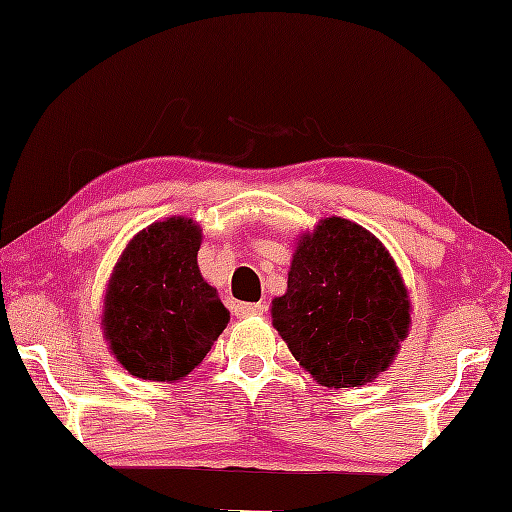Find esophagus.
Instances as JSON below:
<instances>
[{
	"label": "esophagus",
	"mask_w": 512,
	"mask_h": 512,
	"mask_svg": "<svg viewBox=\"0 0 512 512\" xmlns=\"http://www.w3.org/2000/svg\"><path fill=\"white\" fill-rule=\"evenodd\" d=\"M265 305L263 303H237L235 314L237 317H251V314H263Z\"/></svg>",
	"instance_id": "1"
}]
</instances>
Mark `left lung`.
Wrapping results in <instances>:
<instances>
[{
  "mask_svg": "<svg viewBox=\"0 0 512 512\" xmlns=\"http://www.w3.org/2000/svg\"><path fill=\"white\" fill-rule=\"evenodd\" d=\"M272 326L319 384L361 387L408 335V293L382 242L333 216L300 240Z\"/></svg>",
  "mask_w": 512,
  "mask_h": 512,
  "instance_id": "1",
  "label": "left lung"
}]
</instances>
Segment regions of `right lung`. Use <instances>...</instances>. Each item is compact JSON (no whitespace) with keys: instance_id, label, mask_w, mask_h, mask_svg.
Returning <instances> with one entry per match:
<instances>
[{"instance_id":"1","label":"right lung","mask_w":512,"mask_h":512,"mask_svg":"<svg viewBox=\"0 0 512 512\" xmlns=\"http://www.w3.org/2000/svg\"><path fill=\"white\" fill-rule=\"evenodd\" d=\"M200 230L167 219L123 251L104 300V333L116 359L142 380L186 377L228 326L230 312L200 275Z\"/></svg>"}]
</instances>
